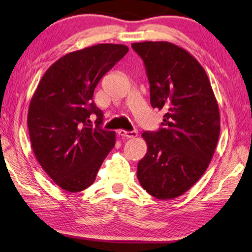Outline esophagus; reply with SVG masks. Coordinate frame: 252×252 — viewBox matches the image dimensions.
<instances>
[{"label": "esophagus", "instance_id": "obj_1", "mask_svg": "<svg viewBox=\"0 0 252 252\" xmlns=\"http://www.w3.org/2000/svg\"><path fill=\"white\" fill-rule=\"evenodd\" d=\"M118 134L123 136V137H126V138H134L137 136V130H124V129H121L118 130Z\"/></svg>", "mask_w": 252, "mask_h": 252}]
</instances>
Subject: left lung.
I'll list each match as a JSON object with an SVG mask.
<instances>
[{
	"mask_svg": "<svg viewBox=\"0 0 252 252\" xmlns=\"http://www.w3.org/2000/svg\"><path fill=\"white\" fill-rule=\"evenodd\" d=\"M150 82L151 105L165 111L156 131H144L147 153L137 165L144 189L167 200L191 189L209 166L220 135V113L207 72L184 49L133 43Z\"/></svg>",
	"mask_w": 252,
	"mask_h": 252,
	"instance_id": "left-lung-1",
	"label": "left lung"
}]
</instances>
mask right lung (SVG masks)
<instances>
[{
	"mask_svg": "<svg viewBox=\"0 0 252 252\" xmlns=\"http://www.w3.org/2000/svg\"><path fill=\"white\" fill-rule=\"evenodd\" d=\"M127 52L126 45L113 43L70 52L45 71L33 94L28 113L32 150L64 191L90 187L115 146V131L100 127L104 114L93 96L101 78Z\"/></svg>",
	"mask_w": 252,
	"mask_h": 252,
	"instance_id": "1",
	"label": "right lung"
}]
</instances>
